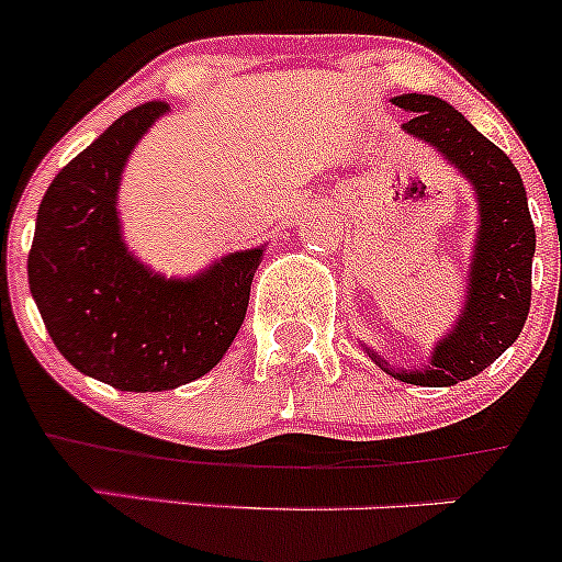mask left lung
Listing matches in <instances>:
<instances>
[{"label":"left lung","instance_id":"left-lung-1","mask_svg":"<svg viewBox=\"0 0 562 562\" xmlns=\"http://www.w3.org/2000/svg\"><path fill=\"white\" fill-rule=\"evenodd\" d=\"M394 105L413 113L411 122L402 124L407 133L443 151L446 160L468 176L479 195L481 228L468 304L454 331L435 348L432 364L427 370L391 372L375 353L372 359L402 383L454 386L484 372L508 345L517 342L530 313L536 228L522 176L506 151L484 138L457 108L432 94H402L394 98Z\"/></svg>","mask_w":562,"mask_h":562}]
</instances>
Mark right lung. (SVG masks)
<instances>
[{"label": "right lung", "instance_id": "1", "mask_svg": "<svg viewBox=\"0 0 562 562\" xmlns=\"http://www.w3.org/2000/svg\"><path fill=\"white\" fill-rule=\"evenodd\" d=\"M168 103L151 100L72 157L50 181L30 249V288L59 353L122 391H168L206 375L247 315L263 247L234 252L195 280L151 274L119 234L116 190L135 140Z\"/></svg>", "mask_w": 562, "mask_h": 562}]
</instances>
